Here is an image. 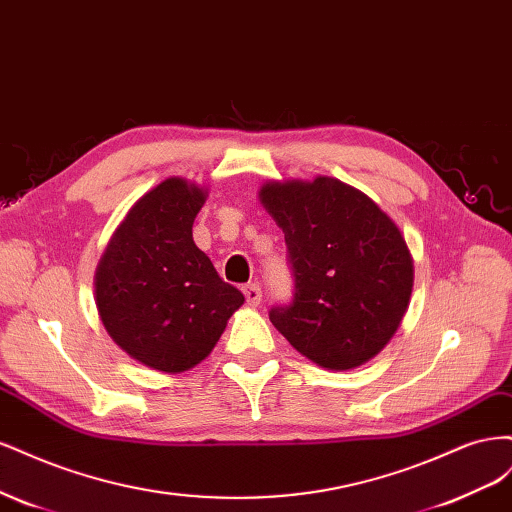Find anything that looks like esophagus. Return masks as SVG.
<instances>
[{
	"label": "esophagus",
	"mask_w": 512,
	"mask_h": 512,
	"mask_svg": "<svg viewBox=\"0 0 512 512\" xmlns=\"http://www.w3.org/2000/svg\"><path fill=\"white\" fill-rule=\"evenodd\" d=\"M243 294H245L247 305H252V307L260 305V301H262V288H260L258 284H247V286H243Z\"/></svg>",
	"instance_id": "1"
}]
</instances>
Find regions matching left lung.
<instances>
[{
	"label": "left lung",
	"instance_id": "1",
	"mask_svg": "<svg viewBox=\"0 0 512 512\" xmlns=\"http://www.w3.org/2000/svg\"><path fill=\"white\" fill-rule=\"evenodd\" d=\"M260 200L284 230L294 292L269 309L292 348L327 369L359 367L393 333L412 294V256L393 220L350 185L267 183Z\"/></svg>",
	"mask_w": 512,
	"mask_h": 512
}]
</instances>
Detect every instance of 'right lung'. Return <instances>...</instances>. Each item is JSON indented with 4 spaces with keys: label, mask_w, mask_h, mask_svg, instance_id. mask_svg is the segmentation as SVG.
Listing matches in <instances>:
<instances>
[{
    "label": "right lung",
    "mask_w": 512,
    "mask_h": 512,
    "mask_svg": "<svg viewBox=\"0 0 512 512\" xmlns=\"http://www.w3.org/2000/svg\"><path fill=\"white\" fill-rule=\"evenodd\" d=\"M203 203L194 183L162 181L132 207L96 273L108 335L132 359L168 374L203 361L245 301L192 239Z\"/></svg>",
    "instance_id": "1"
}]
</instances>
